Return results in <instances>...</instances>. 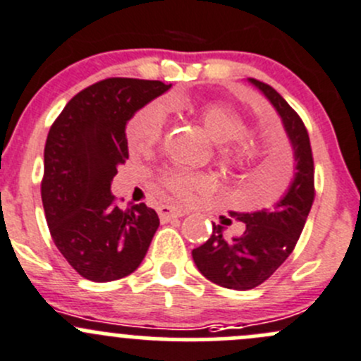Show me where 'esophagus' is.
Listing matches in <instances>:
<instances>
[{
    "mask_svg": "<svg viewBox=\"0 0 361 361\" xmlns=\"http://www.w3.org/2000/svg\"><path fill=\"white\" fill-rule=\"evenodd\" d=\"M157 211H159L160 220H162V221H169V220H173V218H180V216H183L185 213H187V211L178 209V207H174V206H167V204H162V206H159Z\"/></svg>",
    "mask_w": 361,
    "mask_h": 361,
    "instance_id": "1",
    "label": "esophagus"
}]
</instances>
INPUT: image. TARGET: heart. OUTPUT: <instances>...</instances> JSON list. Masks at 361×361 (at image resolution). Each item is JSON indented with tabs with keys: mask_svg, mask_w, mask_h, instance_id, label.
<instances>
[{
	"mask_svg": "<svg viewBox=\"0 0 361 361\" xmlns=\"http://www.w3.org/2000/svg\"><path fill=\"white\" fill-rule=\"evenodd\" d=\"M178 108L194 113L206 133L220 143L218 157L231 169H248L258 159V143L246 134L243 116L225 103H209L195 106L192 103H176ZM166 126V108L159 101L145 104L129 118L126 137L134 152H148L162 137ZM160 185L180 201H188L195 194H209L216 187V176L209 171L169 169L160 174Z\"/></svg>",
	"mask_w": 361,
	"mask_h": 361,
	"instance_id": "obj_1",
	"label": "heart"
}]
</instances>
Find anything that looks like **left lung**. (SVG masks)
Here are the masks:
<instances>
[{
	"mask_svg": "<svg viewBox=\"0 0 361 361\" xmlns=\"http://www.w3.org/2000/svg\"><path fill=\"white\" fill-rule=\"evenodd\" d=\"M248 80L281 116L293 148L295 174L286 194L272 209L231 211V216L245 224L241 235L227 239L224 227L213 224L211 238L192 251L204 278L231 290H251L274 274L297 245L314 201V160L304 122L278 90L260 80Z\"/></svg>",
	"mask_w": 361,
	"mask_h": 361,
	"instance_id": "1",
	"label": "left lung"
}]
</instances>
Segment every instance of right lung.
Segmentation results:
<instances>
[{
    "label": "right lung",
    "instance_id": "add662e5",
    "mask_svg": "<svg viewBox=\"0 0 361 361\" xmlns=\"http://www.w3.org/2000/svg\"><path fill=\"white\" fill-rule=\"evenodd\" d=\"M169 89L159 80H101L76 94L50 127L43 209L57 250L82 278H126L147 255L157 213L145 202L120 209L110 188L129 159L127 122Z\"/></svg>",
    "mask_w": 361,
    "mask_h": 361
}]
</instances>
